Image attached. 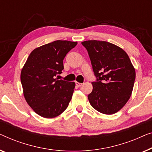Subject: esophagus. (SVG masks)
Segmentation results:
<instances>
[{
	"label": "esophagus",
	"instance_id": "obj_1",
	"mask_svg": "<svg viewBox=\"0 0 152 152\" xmlns=\"http://www.w3.org/2000/svg\"><path fill=\"white\" fill-rule=\"evenodd\" d=\"M76 85L77 87H80L83 85V83H78V82H76Z\"/></svg>",
	"mask_w": 152,
	"mask_h": 152
}]
</instances>
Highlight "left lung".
Returning <instances> with one entry per match:
<instances>
[{
	"label": "left lung",
	"mask_w": 152,
	"mask_h": 152,
	"mask_svg": "<svg viewBox=\"0 0 152 152\" xmlns=\"http://www.w3.org/2000/svg\"><path fill=\"white\" fill-rule=\"evenodd\" d=\"M86 48L96 80L87 96L91 105L102 114H113L125 106L132 95L136 72L123 49L101 40L81 42Z\"/></svg>",
	"instance_id": "8db88e82"
}]
</instances>
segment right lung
Masks as SVG:
<instances>
[{
  "instance_id": "add662e5",
  "label": "right lung",
  "mask_w": 152,
  "mask_h": 152,
  "mask_svg": "<svg viewBox=\"0 0 152 152\" xmlns=\"http://www.w3.org/2000/svg\"><path fill=\"white\" fill-rule=\"evenodd\" d=\"M77 42L56 40L34 49L20 74L25 100L39 116L52 118L69 105L75 83L55 78L64 69L63 59Z\"/></svg>"
}]
</instances>
